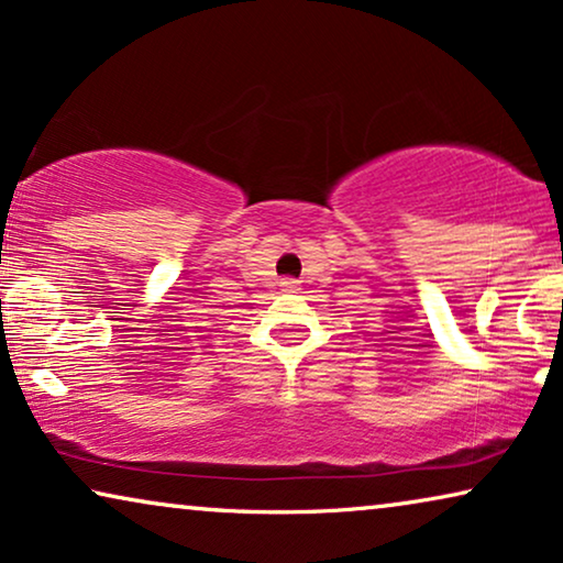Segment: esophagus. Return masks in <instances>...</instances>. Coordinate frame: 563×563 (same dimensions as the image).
Returning a JSON list of instances; mask_svg holds the SVG:
<instances>
[{"label": "esophagus", "mask_w": 563, "mask_h": 563, "mask_svg": "<svg viewBox=\"0 0 563 563\" xmlns=\"http://www.w3.org/2000/svg\"><path fill=\"white\" fill-rule=\"evenodd\" d=\"M282 284H284V287H287V289H295V287H297V282H295V279H284Z\"/></svg>", "instance_id": "obj_1"}]
</instances>
